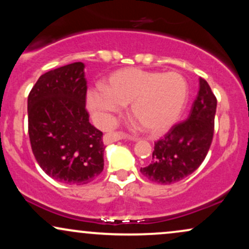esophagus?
Masks as SVG:
<instances>
[{
	"instance_id": "1",
	"label": "esophagus",
	"mask_w": 249,
	"mask_h": 249,
	"mask_svg": "<svg viewBox=\"0 0 249 249\" xmlns=\"http://www.w3.org/2000/svg\"><path fill=\"white\" fill-rule=\"evenodd\" d=\"M122 139H128V141H133V142L137 141V138L127 137L126 134H124L122 132H110V133H107L104 136V142H105V144H111V142L122 141Z\"/></svg>"
}]
</instances>
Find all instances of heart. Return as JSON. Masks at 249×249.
<instances>
[{"instance_id":"1","label":"heart","mask_w":249,"mask_h":249,"mask_svg":"<svg viewBox=\"0 0 249 249\" xmlns=\"http://www.w3.org/2000/svg\"><path fill=\"white\" fill-rule=\"evenodd\" d=\"M187 99V83L176 71L158 72L126 68L113 72L104 89L88 91V107L103 125L128 104V112L142 130L159 133L178 119Z\"/></svg>"}]
</instances>
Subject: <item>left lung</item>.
<instances>
[{
  "instance_id": "1",
  "label": "left lung",
  "mask_w": 249,
  "mask_h": 249,
  "mask_svg": "<svg viewBox=\"0 0 249 249\" xmlns=\"http://www.w3.org/2000/svg\"><path fill=\"white\" fill-rule=\"evenodd\" d=\"M216 98L204 78L186 121L172 126L154 142L152 161L141 172L151 181L173 184L192 174L206 158L212 144Z\"/></svg>"
}]
</instances>
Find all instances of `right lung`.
Instances as JSON below:
<instances>
[{
    "label": "right lung",
    "mask_w": 249,
    "mask_h": 249,
    "mask_svg": "<svg viewBox=\"0 0 249 249\" xmlns=\"http://www.w3.org/2000/svg\"><path fill=\"white\" fill-rule=\"evenodd\" d=\"M82 62L45 72L28 96V132L33 153L48 176L84 185L104 168L103 132L85 108L87 79Z\"/></svg>",
    "instance_id": "1"
}]
</instances>
